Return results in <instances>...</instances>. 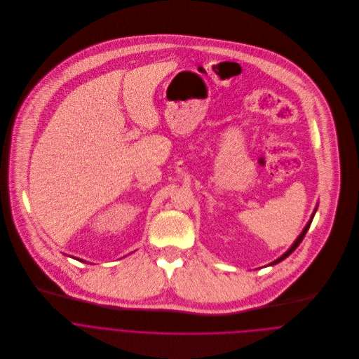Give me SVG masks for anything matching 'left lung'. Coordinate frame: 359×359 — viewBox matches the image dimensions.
Returning a JSON list of instances; mask_svg holds the SVG:
<instances>
[{"label":"left lung","instance_id":"left-lung-1","mask_svg":"<svg viewBox=\"0 0 359 359\" xmlns=\"http://www.w3.org/2000/svg\"><path fill=\"white\" fill-rule=\"evenodd\" d=\"M314 212H316V210H314ZM313 217H314V214H313V215H311V218H310V221H309V222H307V225H306V226H304V229H303V231H302V233H300V235H299V238H297V240H296V241H294V244H293V245H292V247H290V250H289V251H287V252H286V254H283V255H282V257H280V258H279V259H276V261H275V262H272V264H271V265H275V264H279V262H280V261H283V259H285V258H287V257H289V255H290V254H292V252H293V251H294V250H296V248H297V247H299V244H300V243H302V241H303V238H304V235H306V232H307V231H309V228H310V224H311V221H313Z\"/></svg>","mask_w":359,"mask_h":359}]
</instances>
